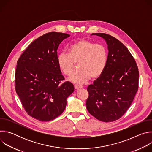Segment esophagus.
I'll return each instance as SVG.
<instances>
[{"label": "esophagus", "instance_id": "esophagus-1", "mask_svg": "<svg viewBox=\"0 0 152 152\" xmlns=\"http://www.w3.org/2000/svg\"><path fill=\"white\" fill-rule=\"evenodd\" d=\"M82 88V86L77 85H75V90H79V89Z\"/></svg>", "mask_w": 152, "mask_h": 152}]
</instances>
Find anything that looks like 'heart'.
Returning <instances> with one entry per match:
<instances>
[{"instance_id":"obj_1","label":"heart","mask_w":152,"mask_h":152,"mask_svg":"<svg viewBox=\"0 0 152 152\" xmlns=\"http://www.w3.org/2000/svg\"><path fill=\"white\" fill-rule=\"evenodd\" d=\"M69 53L62 52L57 57L58 67L63 74L70 76L78 64L77 72L69 80L75 83L82 84L89 80L99 79L103 73L107 64L108 52L105 46L86 39L81 38L69 47Z\"/></svg>"}]
</instances>
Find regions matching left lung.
I'll list each match as a JSON object with an SVG mask.
<instances>
[{
	"label": "left lung",
	"mask_w": 152,
	"mask_h": 152,
	"mask_svg": "<svg viewBox=\"0 0 152 152\" xmlns=\"http://www.w3.org/2000/svg\"><path fill=\"white\" fill-rule=\"evenodd\" d=\"M104 38L108 60L102 75L90 85L86 106L91 115L103 122L121 118L132 103L138 89L139 71L127 48L114 37L95 33Z\"/></svg>",
	"instance_id": "obj_1"
}]
</instances>
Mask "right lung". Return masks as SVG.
<instances>
[{"mask_svg":"<svg viewBox=\"0 0 152 152\" xmlns=\"http://www.w3.org/2000/svg\"><path fill=\"white\" fill-rule=\"evenodd\" d=\"M70 35L51 32L35 39L17 62L15 88L26 112L42 121L60 115L66 108L67 98L74 91L57 64V49Z\"/></svg>","mask_w":152,"mask_h":152,"instance_id":"1","label":"right lung"}]
</instances>
